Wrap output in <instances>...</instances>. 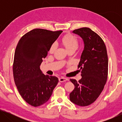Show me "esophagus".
I'll list each match as a JSON object with an SVG mask.
<instances>
[{
  "instance_id": "obj_1",
  "label": "esophagus",
  "mask_w": 122,
  "mask_h": 122,
  "mask_svg": "<svg viewBox=\"0 0 122 122\" xmlns=\"http://www.w3.org/2000/svg\"><path fill=\"white\" fill-rule=\"evenodd\" d=\"M59 81L60 82H65L66 81H67L68 78L65 77H61L60 78H59Z\"/></svg>"
}]
</instances>
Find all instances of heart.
<instances>
[{
  "label": "heart",
  "mask_w": 122,
  "mask_h": 122,
  "mask_svg": "<svg viewBox=\"0 0 122 122\" xmlns=\"http://www.w3.org/2000/svg\"><path fill=\"white\" fill-rule=\"evenodd\" d=\"M62 42L68 50L71 48H77L78 46V40L75 36L72 34L66 35L62 38ZM56 42H54L49 48V52L53 53L56 48Z\"/></svg>",
  "instance_id": "1"
}]
</instances>
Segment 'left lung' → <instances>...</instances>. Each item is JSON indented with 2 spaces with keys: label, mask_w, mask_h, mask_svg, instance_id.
<instances>
[{
  "label": "left lung",
  "mask_w": 122,
  "mask_h": 122,
  "mask_svg": "<svg viewBox=\"0 0 122 122\" xmlns=\"http://www.w3.org/2000/svg\"><path fill=\"white\" fill-rule=\"evenodd\" d=\"M73 33L83 39L84 47L78 68L82 78L78 81L70 79L75 88L69 95L70 100L77 106H88L100 96L108 78V59L102 39L89 28L75 30Z\"/></svg>",
  "instance_id": "obj_1"
}]
</instances>
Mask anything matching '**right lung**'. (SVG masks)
Masks as SVG:
<instances>
[{
  "label": "right lung",
  "instance_id": "add662e5",
  "mask_svg": "<svg viewBox=\"0 0 122 122\" xmlns=\"http://www.w3.org/2000/svg\"><path fill=\"white\" fill-rule=\"evenodd\" d=\"M62 32L34 29L22 36L16 46L14 80L20 95L30 106L38 107L47 102L58 83L56 76L44 75L40 66Z\"/></svg>",
  "mask_w": 122,
  "mask_h": 122
}]
</instances>
